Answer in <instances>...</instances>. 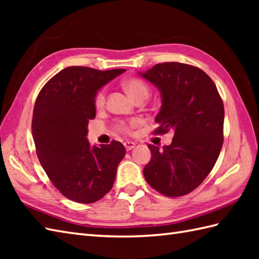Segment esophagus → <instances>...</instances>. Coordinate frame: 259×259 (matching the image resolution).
<instances>
[{
  "label": "esophagus",
  "instance_id": "esophagus-1",
  "mask_svg": "<svg viewBox=\"0 0 259 259\" xmlns=\"http://www.w3.org/2000/svg\"><path fill=\"white\" fill-rule=\"evenodd\" d=\"M123 146H124V148H125V150L129 151V150H131V149H134L136 144H135V142H133V141H125L124 144H123Z\"/></svg>",
  "mask_w": 259,
  "mask_h": 259
}]
</instances>
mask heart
I'll list each match as a JSON object with an SVG mask.
<instances>
[{
  "mask_svg": "<svg viewBox=\"0 0 259 259\" xmlns=\"http://www.w3.org/2000/svg\"><path fill=\"white\" fill-rule=\"evenodd\" d=\"M122 85L124 88V90L128 92V95L133 98L136 102L139 100H146V99L149 97V93H150L149 87L147 85L146 82H144L140 79L129 78L122 82ZM104 101H106V93H104V91L102 90L96 96V99H95L96 107L101 108L104 104ZM136 123H137L136 121L131 122L130 125L125 123H120L117 125V129L119 131H122V133H129L130 126Z\"/></svg>",
  "mask_w": 259,
  "mask_h": 259,
  "instance_id": "b5f03b06",
  "label": "heart"
}]
</instances>
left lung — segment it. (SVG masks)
<instances>
[{"mask_svg": "<svg viewBox=\"0 0 259 259\" xmlns=\"http://www.w3.org/2000/svg\"><path fill=\"white\" fill-rule=\"evenodd\" d=\"M160 92L156 134L171 129L169 146L149 145L151 160L144 176L167 197L189 194L211 171L224 142V103L212 80L199 68L164 62L139 72Z\"/></svg>", "mask_w": 259, "mask_h": 259, "instance_id": "1", "label": "left lung"}]
</instances>
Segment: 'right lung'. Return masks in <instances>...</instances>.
I'll return each mask as SVG.
<instances>
[{"label": "right lung", "instance_id": "right-lung-1", "mask_svg": "<svg viewBox=\"0 0 259 259\" xmlns=\"http://www.w3.org/2000/svg\"><path fill=\"white\" fill-rule=\"evenodd\" d=\"M124 71L68 67L38 93L32 119L36 155L52 184L71 200L96 202L112 188L125 149L115 140L91 146L88 123L96 118L98 91Z\"/></svg>", "mask_w": 259, "mask_h": 259}]
</instances>
